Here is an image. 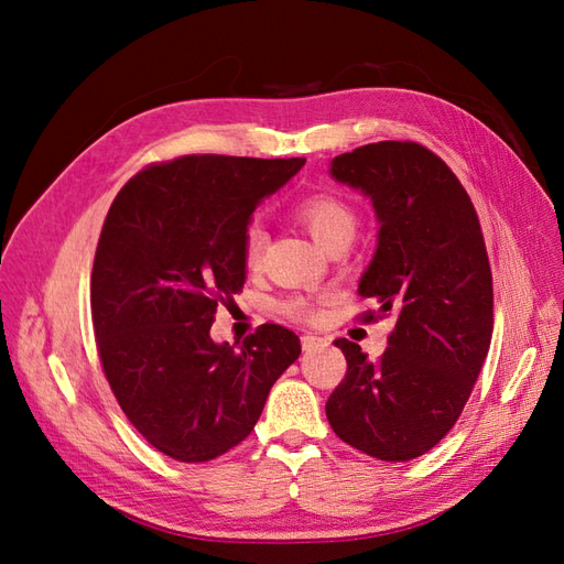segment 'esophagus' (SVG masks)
Masks as SVG:
<instances>
[{
	"mask_svg": "<svg viewBox=\"0 0 564 564\" xmlns=\"http://www.w3.org/2000/svg\"><path fill=\"white\" fill-rule=\"evenodd\" d=\"M301 346H303L305 352H311V350H317V348H322V346H327V340L319 338V336H313V334H305V336L301 338Z\"/></svg>",
	"mask_w": 564,
	"mask_h": 564,
	"instance_id": "obj_1",
	"label": "esophagus"
}]
</instances>
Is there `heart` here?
<instances>
[{
	"instance_id": "obj_1",
	"label": "heart",
	"mask_w": 564,
	"mask_h": 564,
	"mask_svg": "<svg viewBox=\"0 0 564 564\" xmlns=\"http://www.w3.org/2000/svg\"><path fill=\"white\" fill-rule=\"evenodd\" d=\"M296 216L301 218V224L308 228L313 235V240L324 249L327 245L340 240V237H350L355 235V216L346 207L344 202L329 197V195H315L303 199L296 207ZM263 251H265V230L261 226H249L245 232V242H242V253H245V263L249 268H259L263 261ZM286 311L294 317L301 319H315L317 308L305 299H294L286 303Z\"/></svg>"
}]
</instances>
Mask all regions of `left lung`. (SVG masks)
<instances>
[{
  "instance_id": "1",
  "label": "left lung",
  "mask_w": 564,
  "mask_h": 564,
  "mask_svg": "<svg viewBox=\"0 0 564 564\" xmlns=\"http://www.w3.org/2000/svg\"><path fill=\"white\" fill-rule=\"evenodd\" d=\"M329 174L369 197L377 214V251L357 294L395 327L379 362L348 338L334 340L348 371L327 400V419L355 449L412 460L452 431L491 344L480 220L452 169L412 141L355 148L332 160Z\"/></svg>"
}]
</instances>
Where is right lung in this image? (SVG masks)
I'll return each mask as SVG.
<instances>
[{
  "label": "right lung",
  "mask_w": 564,
  "mask_h": 564,
  "mask_svg": "<svg viewBox=\"0 0 564 564\" xmlns=\"http://www.w3.org/2000/svg\"><path fill=\"white\" fill-rule=\"evenodd\" d=\"M303 164L187 155L148 166L117 193L100 230L91 317L106 379L133 429L183 464L240 445L299 360V336L280 324L240 348L209 329L247 280L251 214Z\"/></svg>",
  "instance_id": "obj_1"
}]
</instances>
